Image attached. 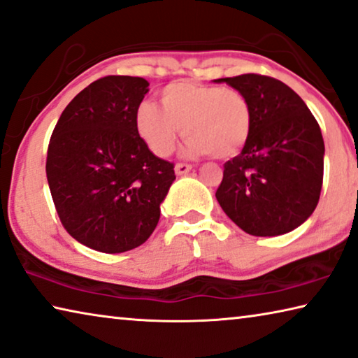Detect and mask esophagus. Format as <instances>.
<instances>
[{"mask_svg":"<svg viewBox=\"0 0 358 358\" xmlns=\"http://www.w3.org/2000/svg\"><path fill=\"white\" fill-rule=\"evenodd\" d=\"M189 170H192V166H191V164L178 162L177 166H175V173H177V175H185V173H188Z\"/></svg>","mask_w":358,"mask_h":358,"instance_id":"esophagus-1","label":"esophagus"}]
</instances>
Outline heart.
<instances>
[{"instance_id":"b5f03b06","label":"heart","mask_w":358,"mask_h":358,"mask_svg":"<svg viewBox=\"0 0 358 358\" xmlns=\"http://www.w3.org/2000/svg\"><path fill=\"white\" fill-rule=\"evenodd\" d=\"M161 103L141 101L135 113L137 132L156 156L172 155L183 132L186 155L218 159L239 155L250 137V101L236 89L178 81L162 89Z\"/></svg>"}]
</instances>
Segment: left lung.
I'll return each mask as SVG.
<instances>
[{
	"label": "left lung",
	"mask_w": 358,
	"mask_h": 358,
	"mask_svg": "<svg viewBox=\"0 0 358 358\" xmlns=\"http://www.w3.org/2000/svg\"><path fill=\"white\" fill-rule=\"evenodd\" d=\"M215 83L245 95L253 115L241 155L224 164L217 201L247 234H287L310 217L320 199L325 145L319 122L275 78L247 73Z\"/></svg>",
	"instance_id": "obj_1"
}]
</instances>
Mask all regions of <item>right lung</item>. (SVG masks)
Returning <instances> with one entry per match:
<instances>
[{"label": "right lung", "mask_w": 358, "mask_h": 358, "mask_svg": "<svg viewBox=\"0 0 358 358\" xmlns=\"http://www.w3.org/2000/svg\"><path fill=\"white\" fill-rule=\"evenodd\" d=\"M150 83L105 76L62 113L49 141L46 175L59 218L73 239L101 253L137 248L152 234L175 180L135 127Z\"/></svg>", "instance_id": "1"}]
</instances>
